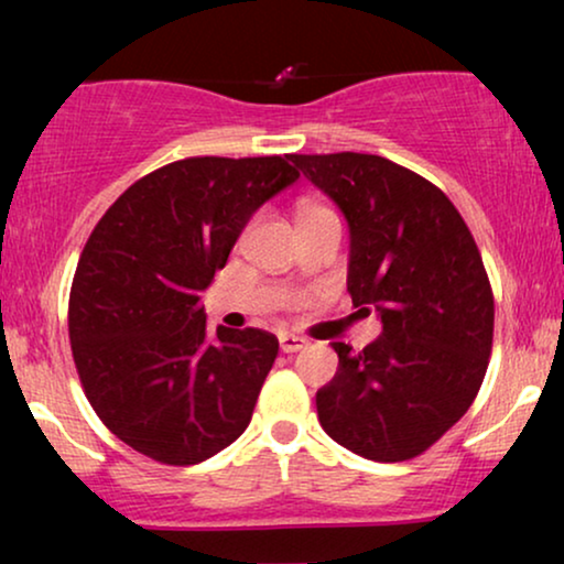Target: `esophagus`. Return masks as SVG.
Wrapping results in <instances>:
<instances>
[{"label": "esophagus", "mask_w": 564, "mask_h": 564, "mask_svg": "<svg viewBox=\"0 0 564 564\" xmlns=\"http://www.w3.org/2000/svg\"><path fill=\"white\" fill-rule=\"evenodd\" d=\"M307 346V338L303 336H295V334H282L280 336V349L284 354H295V351H303Z\"/></svg>", "instance_id": "34e87169"}]
</instances>
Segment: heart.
I'll return each instance as SVG.
<instances>
[{"mask_svg":"<svg viewBox=\"0 0 564 564\" xmlns=\"http://www.w3.org/2000/svg\"><path fill=\"white\" fill-rule=\"evenodd\" d=\"M328 207L315 205V203H300L297 205V218H305V215H315V213H326Z\"/></svg>","mask_w":564,"mask_h":564,"instance_id":"b5f03b06","label":"heart"}]
</instances>
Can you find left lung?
I'll use <instances>...</instances> for the list:
<instances>
[{"instance_id": "1", "label": "left lung", "mask_w": 564, "mask_h": 564, "mask_svg": "<svg viewBox=\"0 0 564 564\" xmlns=\"http://www.w3.org/2000/svg\"><path fill=\"white\" fill-rule=\"evenodd\" d=\"M290 159L341 207L351 303L382 321L361 351L334 341L336 377L315 395L321 426L365 459L419 457L488 372L496 303L480 249L452 199L411 169L354 151Z\"/></svg>"}]
</instances>
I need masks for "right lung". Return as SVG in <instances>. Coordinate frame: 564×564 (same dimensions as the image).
Masks as SVG:
<instances>
[{
    "label": "right lung",
    "mask_w": 564,
    "mask_h": 564,
    "mask_svg": "<svg viewBox=\"0 0 564 564\" xmlns=\"http://www.w3.org/2000/svg\"><path fill=\"white\" fill-rule=\"evenodd\" d=\"M288 156H192L145 174L91 230L68 295L84 395L120 442L187 467L249 426L280 341L207 334L203 292L253 213L297 182Z\"/></svg>",
    "instance_id": "obj_1"
}]
</instances>
